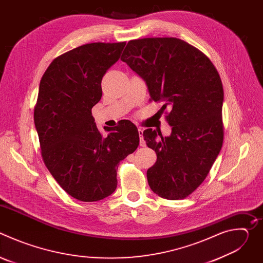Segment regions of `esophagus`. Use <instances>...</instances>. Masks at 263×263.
<instances>
[{"instance_id":"1","label":"esophagus","mask_w":263,"mask_h":263,"mask_svg":"<svg viewBox=\"0 0 263 263\" xmlns=\"http://www.w3.org/2000/svg\"><path fill=\"white\" fill-rule=\"evenodd\" d=\"M142 133H143V130H142L141 128H139V129H138V135H139V137H140V142H139V144H140L141 146H144V145H145V141L143 140Z\"/></svg>"}]
</instances>
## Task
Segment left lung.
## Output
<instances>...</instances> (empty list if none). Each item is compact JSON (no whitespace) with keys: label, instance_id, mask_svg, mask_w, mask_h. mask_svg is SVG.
Wrapping results in <instances>:
<instances>
[{"label":"left lung","instance_id":"obj_1","mask_svg":"<svg viewBox=\"0 0 263 263\" xmlns=\"http://www.w3.org/2000/svg\"><path fill=\"white\" fill-rule=\"evenodd\" d=\"M121 60L144 80L149 101L163 102L162 112L170 109V136L152 129L142 133L157 155L147 183L163 199H185L203 183L222 145L219 74L204 53L175 37L130 41Z\"/></svg>","mask_w":263,"mask_h":263}]
</instances>
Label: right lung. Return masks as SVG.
I'll use <instances>...</instances> for the list:
<instances>
[{"instance_id":"obj_1","label":"right lung","mask_w":263,"mask_h":263,"mask_svg":"<svg viewBox=\"0 0 263 263\" xmlns=\"http://www.w3.org/2000/svg\"><path fill=\"white\" fill-rule=\"evenodd\" d=\"M126 43H92L55 58L41 80L34 108L44 162L62 189L82 202L105 199L117 190L120 162L139 144L136 126L123 120L98 130L91 108L102 98V78Z\"/></svg>"}]
</instances>
